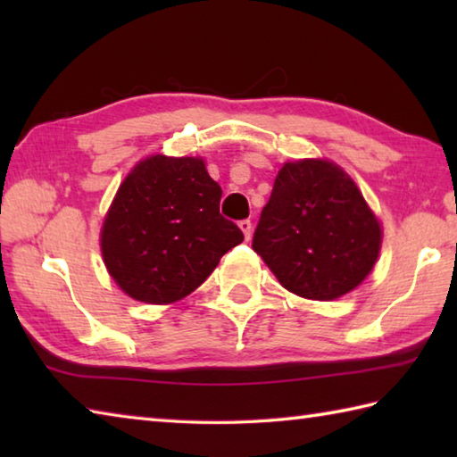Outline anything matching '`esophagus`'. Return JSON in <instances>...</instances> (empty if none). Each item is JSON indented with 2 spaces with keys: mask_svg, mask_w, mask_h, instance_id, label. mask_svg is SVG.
<instances>
[{
  "mask_svg": "<svg viewBox=\"0 0 457 457\" xmlns=\"http://www.w3.org/2000/svg\"><path fill=\"white\" fill-rule=\"evenodd\" d=\"M239 226V229L244 231V236H245V239H250V236H252V221L250 220H242L237 223Z\"/></svg>",
  "mask_w": 457,
  "mask_h": 457,
  "instance_id": "34e87169",
  "label": "esophagus"
}]
</instances>
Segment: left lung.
<instances>
[{"label": "left lung", "mask_w": 457, "mask_h": 457, "mask_svg": "<svg viewBox=\"0 0 457 457\" xmlns=\"http://www.w3.org/2000/svg\"><path fill=\"white\" fill-rule=\"evenodd\" d=\"M252 247L286 290L335 300L373 270L381 228L343 169L308 159L278 171Z\"/></svg>", "instance_id": "8db88e82"}]
</instances>
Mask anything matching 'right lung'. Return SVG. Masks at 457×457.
<instances>
[{"label":"right lung","mask_w":457,"mask_h":457,"mask_svg":"<svg viewBox=\"0 0 457 457\" xmlns=\"http://www.w3.org/2000/svg\"><path fill=\"white\" fill-rule=\"evenodd\" d=\"M221 187L193 157L154 154L122 181L104 220V264L130 298L169 304L205 282L223 253L244 242L220 213Z\"/></svg>","instance_id":"1"}]
</instances>
